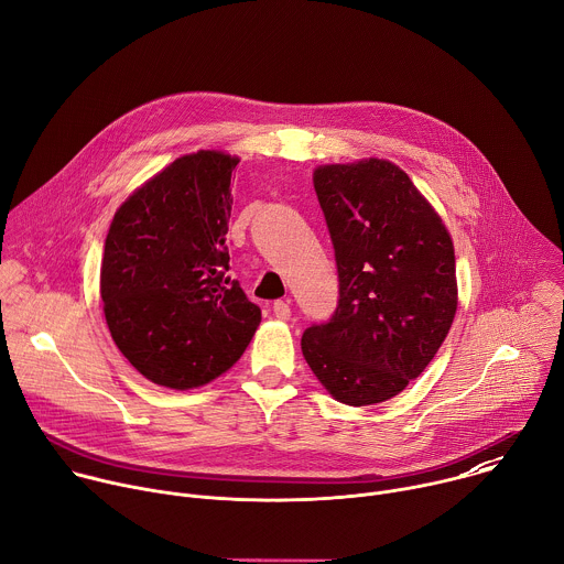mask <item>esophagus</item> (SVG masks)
Masks as SVG:
<instances>
[{"label": "esophagus", "instance_id": "obj_1", "mask_svg": "<svg viewBox=\"0 0 564 564\" xmlns=\"http://www.w3.org/2000/svg\"><path fill=\"white\" fill-rule=\"evenodd\" d=\"M272 312H274V316L281 318V321H288L290 314H292L288 301H274V303H272Z\"/></svg>", "mask_w": 564, "mask_h": 564}]
</instances>
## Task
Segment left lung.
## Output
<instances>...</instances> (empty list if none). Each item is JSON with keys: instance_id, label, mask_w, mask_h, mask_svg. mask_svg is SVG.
Segmentation results:
<instances>
[{"instance_id": "left-lung-1", "label": "left lung", "mask_w": 564, "mask_h": 564, "mask_svg": "<svg viewBox=\"0 0 564 564\" xmlns=\"http://www.w3.org/2000/svg\"><path fill=\"white\" fill-rule=\"evenodd\" d=\"M339 272V301L312 324L301 350L326 390L370 406L417 379L457 310L448 229L413 181L388 160L314 170Z\"/></svg>"}]
</instances>
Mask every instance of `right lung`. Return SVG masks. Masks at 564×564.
<instances>
[{
	"instance_id": "right-lung-1",
	"label": "right lung",
	"mask_w": 564,
	"mask_h": 564,
	"mask_svg": "<svg viewBox=\"0 0 564 564\" xmlns=\"http://www.w3.org/2000/svg\"><path fill=\"white\" fill-rule=\"evenodd\" d=\"M220 151L183 155L135 189L105 240L100 294L109 333L158 386H203L250 346L261 307L229 281L231 172Z\"/></svg>"
}]
</instances>
